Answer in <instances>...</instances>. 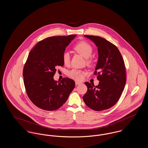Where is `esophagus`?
<instances>
[{
	"label": "esophagus",
	"mask_w": 148,
	"mask_h": 148,
	"mask_svg": "<svg viewBox=\"0 0 148 148\" xmlns=\"http://www.w3.org/2000/svg\"><path fill=\"white\" fill-rule=\"evenodd\" d=\"M82 83V82H78V81H75V84L76 85L80 84Z\"/></svg>",
	"instance_id": "1"
}]
</instances>
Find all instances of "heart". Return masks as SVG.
I'll return each instance as SVG.
<instances>
[{
	"mask_svg": "<svg viewBox=\"0 0 148 148\" xmlns=\"http://www.w3.org/2000/svg\"><path fill=\"white\" fill-rule=\"evenodd\" d=\"M73 49L86 59V62L88 65H90L92 63L93 59L92 58V55L93 51V48L90 44L85 41H80L77 42L74 46ZM62 59L64 65H69L71 61L69 53L65 51L63 54ZM67 74L69 77L73 79L81 80L83 79L85 72L84 71L79 70L77 69H73L68 71Z\"/></svg>",
	"mask_w": 148,
	"mask_h": 148,
	"instance_id": "b5f03b06",
	"label": "heart"
}]
</instances>
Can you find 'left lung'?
Returning <instances> with one entry per match:
<instances>
[{"mask_svg": "<svg viewBox=\"0 0 148 148\" xmlns=\"http://www.w3.org/2000/svg\"><path fill=\"white\" fill-rule=\"evenodd\" d=\"M98 47V60L94 74L97 75V86L85 82L87 92L83 99L85 104L95 111L108 109L119 100L126 83L124 60L118 48L98 36L84 35Z\"/></svg>", "mask_w": 148, "mask_h": 148, "instance_id": "1", "label": "left lung"}]
</instances>
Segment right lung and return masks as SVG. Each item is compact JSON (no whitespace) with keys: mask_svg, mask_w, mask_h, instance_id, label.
Wrapping results in <instances>:
<instances>
[{"mask_svg":"<svg viewBox=\"0 0 148 148\" xmlns=\"http://www.w3.org/2000/svg\"><path fill=\"white\" fill-rule=\"evenodd\" d=\"M77 35L51 36L38 42L30 50L23 75L27 94L37 107L48 111L60 108L75 87L69 77L56 81L58 66L64 65L62 56L66 47Z\"/></svg>","mask_w":148,"mask_h":148,"instance_id":"right-lung-1","label":"right lung"}]
</instances>
